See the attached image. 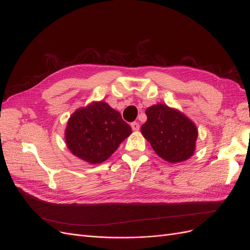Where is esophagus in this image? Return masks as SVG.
<instances>
[{
    "mask_svg": "<svg viewBox=\"0 0 250 250\" xmlns=\"http://www.w3.org/2000/svg\"><path fill=\"white\" fill-rule=\"evenodd\" d=\"M131 126L133 128V131H139V128H140V125L138 123H132Z\"/></svg>",
    "mask_w": 250,
    "mask_h": 250,
    "instance_id": "obj_1",
    "label": "esophagus"
}]
</instances>
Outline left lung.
<instances>
[{"instance_id":"obj_1","label":"left lung","mask_w":250,"mask_h":250,"mask_svg":"<svg viewBox=\"0 0 250 250\" xmlns=\"http://www.w3.org/2000/svg\"><path fill=\"white\" fill-rule=\"evenodd\" d=\"M146 114L147 120L141 126V134L159 157L169 163H180L193 156L198 132L191 119L164 104H152Z\"/></svg>"}]
</instances>
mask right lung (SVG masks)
<instances>
[{
	"mask_svg": "<svg viewBox=\"0 0 250 250\" xmlns=\"http://www.w3.org/2000/svg\"><path fill=\"white\" fill-rule=\"evenodd\" d=\"M132 128L118 111L104 102H92L69 117L65 141L72 155L87 163L100 164L109 159Z\"/></svg>",
	"mask_w": 250,
	"mask_h": 250,
	"instance_id": "obj_1",
	"label": "right lung"
}]
</instances>
